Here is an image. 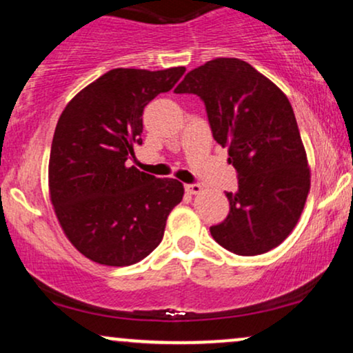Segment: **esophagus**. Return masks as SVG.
Wrapping results in <instances>:
<instances>
[{
  "mask_svg": "<svg viewBox=\"0 0 353 353\" xmlns=\"http://www.w3.org/2000/svg\"><path fill=\"white\" fill-rule=\"evenodd\" d=\"M185 190L189 194H199L202 190V185L197 184V182H192V184H185Z\"/></svg>",
  "mask_w": 353,
  "mask_h": 353,
  "instance_id": "obj_1",
  "label": "esophagus"
}]
</instances>
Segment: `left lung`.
Returning a JSON list of instances; mask_svg holds the SVG:
<instances>
[{
	"mask_svg": "<svg viewBox=\"0 0 353 353\" xmlns=\"http://www.w3.org/2000/svg\"><path fill=\"white\" fill-rule=\"evenodd\" d=\"M176 94H196L210 131L237 172V192H225L229 214L212 225L214 241L237 255H259L292 232L310 189L292 106L270 79L245 61L217 58L189 71Z\"/></svg>",
	"mask_w": 353,
	"mask_h": 353,
	"instance_id": "left-lung-1",
	"label": "left lung"
}]
</instances>
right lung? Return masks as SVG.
I'll use <instances>...</instances> for the list:
<instances>
[{
    "mask_svg": "<svg viewBox=\"0 0 353 353\" xmlns=\"http://www.w3.org/2000/svg\"><path fill=\"white\" fill-rule=\"evenodd\" d=\"M185 68L108 71L61 114L50 154V194L71 244L91 261L124 267L161 244L169 212L182 201L176 179L128 168L143 144L144 108L181 79Z\"/></svg>",
    "mask_w": 353,
    "mask_h": 353,
    "instance_id": "obj_1",
    "label": "right lung"
}]
</instances>
